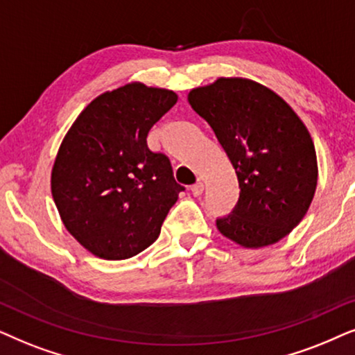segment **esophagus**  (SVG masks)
Returning <instances> with one entry per match:
<instances>
[{
    "instance_id": "obj_1",
    "label": "esophagus",
    "mask_w": 355,
    "mask_h": 355,
    "mask_svg": "<svg viewBox=\"0 0 355 355\" xmlns=\"http://www.w3.org/2000/svg\"><path fill=\"white\" fill-rule=\"evenodd\" d=\"M202 191H205V185H202L201 182H196L195 185L191 187V193H193V196H201V195H202Z\"/></svg>"
}]
</instances>
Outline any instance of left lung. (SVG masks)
I'll return each instance as SVG.
<instances>
[{
  "mask_svg": "<svg viewBox=\"0 0 355 355\" xmlns=\"http://www.w3.org/2000/svg\"><path fill=\"white\" fill-rule=\"evenodd\" d=\"M188 102L209 123L239 178L240 198L216 220L219 232L245 248L279 242L304 219L318 182L304 121L276 92L243 78L193 89Z\"/></svg>",
  "mask_w": 355,
  "mask_h": 355,
  "instance_id": "1",
  "label": "left lung"
}]
</instances>
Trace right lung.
<instances>
[{
  "label": "right lung",
  "mask_w": 355,
  "mask_h": 355,
  "mask_svg": "<svg viewBox=\"0 0 355 355\" xmlns=\"http://www.w3.org/2000/svg\"><path fill=\"white\" fill-rule=\"evenodd\" d=\"M173 91L131 83L103 92L76 118L51 170V195L68 232L103 259L135 257L155 242L185 190L149 130L177 103Z\"/></svg>",
  "instance_id": "obj_1"
}]
</instances>
